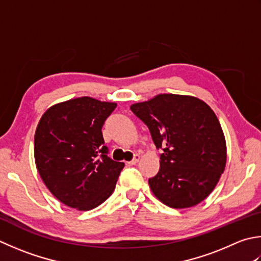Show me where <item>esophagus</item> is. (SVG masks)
Instances as JSON below:
<instances>
[{
    "instance_id": "34e87169",
    "label": "esophagus",
    "mask_w": 261,
    "mask_h": 261,
    "mask_svg": "<svg viewBox=\"0 0 261 261\" xmlns=\"http://www.w3.org/2000/svg\"><path fill=\"white\" fill-rule=\"evenodd\" d=\"M139 161H140V156L139 155H135L134 160H132L131 162H127V164H129V165H136Z\"/></svg>"
}]
</instances>
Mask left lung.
Segmentation results:
<instances>
[{
	"mask_svg": "<svg viewBox=\"0 0 261 261\" xmlns=\"http://www.w3.org/2000/svg\"><path fill=\"white\" fill-rule=\"evenodd\" d=\"M163 148L160 171L148 180L164 205L183 209L211 195L226 165V141L211 106L189 95L160 94L130 106Z\"/></svg>",
	"mask_w": 261,
	"mask_h": 261,
	"instance_id": "left-lung-1",
	"label": "left lung"
}]
</instances>
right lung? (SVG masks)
Masks as SVG:
<instances>
[{"label":"right lung","instance_id":"add662e5","mask_svg":"<svg viewBox=\"0 0 261 261\" xmlns=\"http://www.w3.org/2000/svg\"><path fill=\"white\" fill-rule=\"evenodd\" d=\"M116 103L84 96L55 104L36 127L37 171L65 206L90 211L113 193L124 163L107 157L101 127Z\"/></svg>","mask_w":261,"mask_h":261}]
</instances>
